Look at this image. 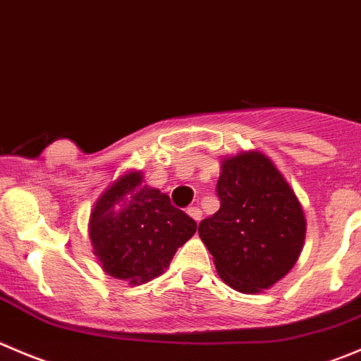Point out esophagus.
<instances>
[{
	"label": "esophagus",
	"instance_id": "34e87169",
	"mask_svg": "<svg viewBox=\"0 0 361 361\" xmlns=\"http://www.w3.org/2000/svg\"><path fill=\"white\" fill-rule=\"evenodd\" d=\"M187 213L192 216V219L195 220V222H199V220H201V216H202V212H201V208H199V206H190V208H187Z\"/></svg>",
	"mask_w": 361,
	"mask_h": 361
}]
</instances>
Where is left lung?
<instances>
[{
    "instance_id": "8db88e82",
    "label": "left lung",
    "mask_w": 361,
    "mask_h": 361,
    "mask_svg": "<svg viewBox=\"0 0 361 361\" xmlns=\"http://www.w3.org/2000/svg\"><path fill=\"white\" fill-rule=\"evenodd\" d=\"M220 208L199 224L220 279L240 293H259L281 281L298 261L305 216L295 192L257 152L222 162Z\"/></svg>"
}]
</instances>
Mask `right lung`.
<instances>
[{
    "instance_id": "right-lung-1",
    "label": "right lung",
    "mask_w": 361,
    "mask_h": 361,
    "mask_svg": "<svg viewBox=\"0 0 361 361\" xmlns=\"http://www.w3.org/2000/svg\"><path fill=\"white\" fill-rule=\"evenodd\" d=\"M125 174L102 194L90 219V238L100 264L114 279L139 284L169 266L197 224L171 204L167 194Z\"/></svg>"
}]
</instances>
